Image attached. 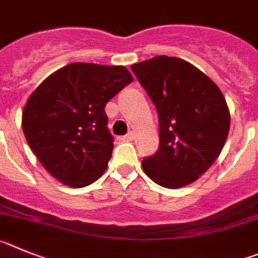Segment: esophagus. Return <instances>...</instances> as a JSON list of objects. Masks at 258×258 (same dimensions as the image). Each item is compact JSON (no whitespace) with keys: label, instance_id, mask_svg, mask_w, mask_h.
Instances as JSON below:
<instances>
[{"label":"esophagus","instance_id":"1","mask_svg":"<svg viewBox=\"0 0 258 258\" xmlns=\"http://www.w3.org/2000/svg\"><path fill=\"white\" fill-rule=\"evenodd\" d=\"M119 140L120 141H131V140H134V132H128V134L124 135V136H120Z\"/></svg>","mask_w":258,"mask_h":258}]
</instances>
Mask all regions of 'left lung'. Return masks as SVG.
Here are the masks:
<instances>
[{"label":"left lung","mask_w":258,"mask_h":258,"mask_svg":"<svg viewBox=\"0 0 258 258\" xmlns=\"http://www.w3.org/2000/svg\"><path fill=\"white\" fill-rule=\"evenodd\" d=\"M132 72L154 104L159 148L143 159L155 184L178 189L198 180L221 153L230 128L226 101L213 81L178 57L138 62Z\"/></svg>","instance_id":"left-lung-1"}]
</instances>
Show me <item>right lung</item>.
I'll return each mask as SVG.
<instances>
[{"instance_id": "add662e5", "label": "right lung", "mask_w": 258, "mask_h": 258, "mask_svg": "<svg viewBox=\"0 0 258 258\" xmlns=\"http://www.w3.org/2000/svg\"><path fill=\"white\" fill-rule=\"evenodd\" d=\"M131 82L124 67L73 62L31 95L23 110V131L56 180L83 187L103 175L114 148L104 108Z\"/></svg>"}]
</instances>
